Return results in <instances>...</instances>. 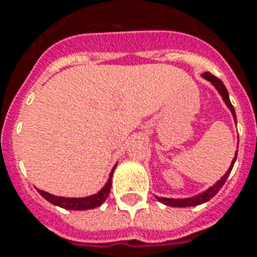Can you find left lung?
Returning a JSON list of instances; mask_svg holds the SVG:
<instances>
[{
	"label": "left lung",
	"instance_id": "8db88e82",
	"mask_svg": "<svg viewBox=\"0 0 257 257\" xmlns=\"http://www.w3.org/2000/svg\"><path fill=\"white\" fill-rule=\"evenodd\" d=\"M202 77L206 79L208 82H211V83L215 86V89L219 92V94L222 96V99L225 101V104L228 106V108L230 110V113H232V116L235 118V121H236V114H235V108L232 106V103L229 100V94L228 90H226V87H225V84L222 83L221 79H218L216 76H213L211 75L209 72H205L202 73ZM236 157H237V151L235 153V157H233V160H232V163H230V167H229V170L226 171V174L222 177L221 180L216 181V184H213L212 187H209V188L204 191V192H201V194H198L195 197H191V198H178V199H175V198H160L157 197V199L160 201V202H163L164 205H168V206H175V208H187V206H197V205L205 204V202H208L211 198H213L216 194H218V191L223 187V184H225V181L229 177V174L232 171V168H233V164H235V161H236Z\"/></svg>",
	"mask_w": 257,
	"mask_h": 257
}]
</instances>
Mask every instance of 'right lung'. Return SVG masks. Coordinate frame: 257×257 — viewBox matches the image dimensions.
<instances>
[{"label":"right lung","mask_w":257,"mask_h":257,"mask_svg":"<svg viewBox=\"0 0 257 257\" xmlns=\"http://www.w3.org/2000/svg\"><path fill=\"white\" fill-rule=\"evenodd\" d=\"M114 168L111 170V173L108 175V180L106 182V185L94 195H89V197L84 198H65V197H56L52 195L49 192H45L42 189H38V192L42 195V197L49 201L51 204L60 206V208H65V209H70V211H86V209H93V208H97L100 206L106 199H107L108 194H110V188H111V177L114 173Z\"/></svg>","instance_id":"right-lung-1"}]
</instances>
